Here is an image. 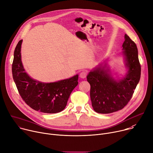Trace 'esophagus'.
<instances>
[{
    "instance_id": "esophagus-1",
    "label": "esophagus",
    "mask_w": 153,
    "mask_h": 153,
    "mask_svg": "<svg viewBox=\"0 0 153 153\" xmlns=\"http://www.w3.org/2000/svg\"><path fill=\"white\" fill-rule=\"evenodd\" d=\"M87 76V72L85 71H82L80 73V77L82 79H85Z\"/></svg>"
}]
</instances>
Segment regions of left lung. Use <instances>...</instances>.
I'll return each mask as SVG.
<instances>
[{
    "label": "left lung",
    "mask_w": 153,
    "mask_h": 153,
    "mask_svg": "<svg viewBox=\"0 0 153 153\" xmlns=\"http://www.w3.org/2000/svg\"><path fill=\"white\" fill-rule=\"evenodd\" d=\"M122 47L128 70L125 77L116 80L106 63L104 66L99 65L86 76L91 86L92 106L98 113L108 114L122 110L131 99L140 80L141 67L136 43L125 34Z\"/></svg>",
    "instance_id": "1"
}]
</instances>
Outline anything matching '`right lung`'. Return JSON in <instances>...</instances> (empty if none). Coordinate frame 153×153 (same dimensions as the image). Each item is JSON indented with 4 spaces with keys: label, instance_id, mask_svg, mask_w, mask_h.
Returning a JSON list of instances; mask_svg holds the SVG:
<instances>
[{
    "label": "right lung",
    "instance_id": "1",
    "mask_svg": "<svg viewBox=\"0 0 153 153\" xmlns=\"http://www.w3.org/2000/svg\"><path fill=\"white\" fill-rule=\"evenodd\" d=\"M22 42L20 40L16 47L12 65L13 77L20 96L36 111L50 114L62 111L78 84L79 75L51 83L34 80L25 72L21 60Z\"/></svg>",
    "mask_w": 153,
    "mask_h": 153
}]
</instances>
